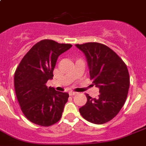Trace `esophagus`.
Wrapping results in <instances>:
<instances>
[{"instance_id":"obj_1","label":"esophagus","mask_w":146,"mask_h":146,"mask_svg":"<svg viewBox=\"0 0 146 146\" xmlns=\"http://www.w3.org/2000/svg\"><path fill=\"white\" fill-rule=\"evenodd\" d=\"M77 92H73V91H70V92H69V95L70 96H75V95H76Z\"/></svg>"}]
</instances>
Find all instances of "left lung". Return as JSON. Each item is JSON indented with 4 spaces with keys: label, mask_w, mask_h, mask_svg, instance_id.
Returning <instances> with one entry per match:
<instances>
[{
    "label": "left lung",
    "mask_w": 146,
    "mask_h": 146,
    "mask_svg": "<svg viewBox=\"0 0 146 146\" xmlns=\"http://www.w3.org/2000/svg\"><path fill=\"white\" fill-rule=\"evenodd\" d=\"M76 46L87 58L90 76L99 88L98 98L86 94L87 103L79 109L89 122L103 124L116 116L125 104L129 88V74L126 64L108 46L87 42Z\"/></svg>",
    "instance_id": "8db88e82"
}]
</instances>
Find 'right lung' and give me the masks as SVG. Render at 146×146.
<instances>
[{
  "label": "right lung",
  "mask_w": 146,
  "mask_h": 146,
  "mask_svg": "<svg viewBox=\"0 0 146 146\" xmlns=\"http://www.w3.org/2000/svg\"><path fill=\"white\" fill-rule=\"evenodd\" d=\"M72 47L51 40L38 42L24 56L15 73V93L23 113L31 122L50 126L60 120L69 94L46 83L52 79L59 56Z\"/></svg>",
  "instance_id": "add662e5"
}]
</instances>
